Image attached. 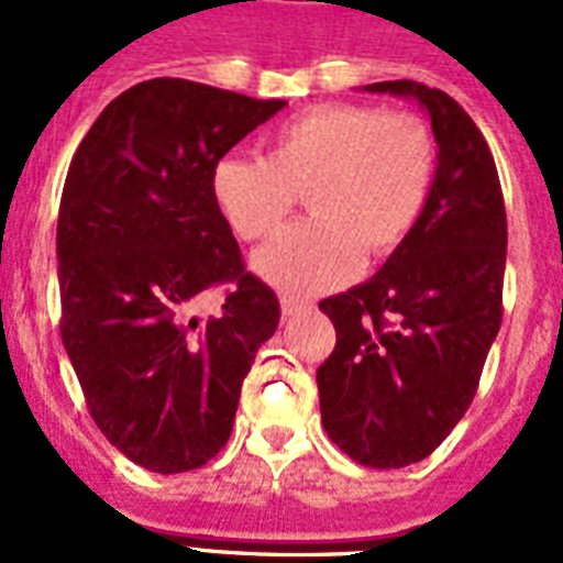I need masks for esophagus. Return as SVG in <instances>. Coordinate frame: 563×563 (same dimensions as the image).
Wrapping results in <instances>:
<instances>
[{
    "label": "esophagus",
    "mask_w": 563,
    "mask_h": 563,
    "mask_svg": "<svg viewBox=\"0 0 563 563\" xmlns=\"http://www.w3.org/2000/svg\"><path fill=\"white\" fill-rule=\"evenodd\" d=\"M307 303H303V300H298V298H289V295H283L280 298V312H283V318H295V316H300V312H307Z\"/></svg>",
    "instance_id": "obj_1"
}]
</instances>
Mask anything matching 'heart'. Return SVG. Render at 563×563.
<instances>
[{
	"label": "heart",
	"mask_w": 563,
	"mask_h": 563,
	"mask_svg": "<svg viewBox=\"0 0 563 563\" xmlns=\"http://www.w3.org/2000/svg\"><path fill=\"white\" fill-rule=\"evenodd\" d=\"M435 178V140L418 117L330 101L283 122L265 157L228 154L210 189L245 242L280 230L307 189L312 219L254 256L274 289L312 295L351 280L368 256H388L418 228Z\"/></svg>",
	"instance_id": "heart-1"
}]
</instances>
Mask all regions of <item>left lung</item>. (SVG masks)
Returning <instances> with one entry per match:
<instances>
[{"mask_svg": "<svg viewBox=\"0 0 563 563\" xmlns=\"http://www.w3.org/2000/svg\"><path fill=\"white\" fill-rule=\"evenodd\" d=\"M365 90L427 110L438 169L411 236L371 280L318 303L335 351L316 376L330 441L391 471L427 459L473 402L503 324L508 228L490 148L459 101L418 81Z\"/></svg>", "mask_w": 563, "mask_h": 563, "instance_id": "8db88e82", "label": "left lung"}]
</instances>
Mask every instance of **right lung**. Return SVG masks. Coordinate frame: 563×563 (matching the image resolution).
<instances>
[{
	"label": "right lung",
	"mask_w": 563,
	"mask_h": 563,
	"mask_svg": "<svg viewBox=\"0 0 563 563\" xmlns=\"http://www.w3.org/2000/svg\"><path fill=\"white\" fill-rule=\"evenodd\" d=\"M286 108L152 78L101 110L57 212L60 339L96 427L152 473L195 471L228 444L242 379L280 303L242 265L212 166ZM228 285L219 317L194 300Z\"/></svg>",
	"instance_id": "right-lung-1"
}]
</instances>
